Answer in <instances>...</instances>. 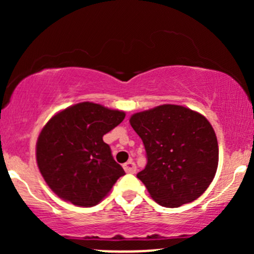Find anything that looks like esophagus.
Segmentation results:
<instances>
[{"mask_svg":"<svg viewBox=\"0 0 254 254\" xmlns=\"http://www.w3.org/2000/svg\"><path fill=\"white\" fill-rule=\"evenodd\" d=\"M123 168L127 173H130V174L136 173V165H135V162L131 161V160H129L127 162H125V164L123 165Z\"/></svg>","mask_w":254,"mask_h":254,"instance_id":"1","label":"esophagus"}]
</instances>
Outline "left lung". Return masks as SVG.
Listing matches in <instances>:
<instances>
[{
    "mask_svg": "<svg viewBox=\"0 0 254 254\" xmlns=\"http://www.w3.org/2000/svg\"><path fill=\"white\" fill-rule=\"evenodd\" d=\"M130 124L148 159L137 178L156 203L178 208L204 193L218 165L216 133L208 119L188 107L165 104L135 113Z\"/></svg>",
    "mask_w": 254,
    "mask_h": 254,
    "instance_id": "1",
    "label": "left lung"
}]
</instances>
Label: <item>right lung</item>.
<instances>
[{"label":"right lung","mask_w":254,"mask_h":254,"mask_svg":"<svg viewBox=\"0 0 254 254\" xmlns=\"http://www.w3.org/2000/svg\"><path fill=\"white\" fill-rule=\"evenodd\" d=\"M125 118V112L103 105L78 103L52 117L40 131L37 164L49 188L77 206H94L124 176L103 136Z\"/></svg>","instance_id":"obj_1"}]
</instances>
